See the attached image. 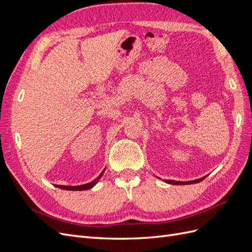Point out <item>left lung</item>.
Instances as JSON below:
<instances>
[{
	"instance_id": "obj_1",
	"label": "left lung",
	"mask_w": 252,
	"mask_h": 252,
	"mask_svg": "<svg viewBox=\"0 0 252 252\" xmlns=\"http://www.w3.org/2000/svg\"><path fill=\"white\" fill-rule=\"evenodd\" d=\"M207 177V175H206ZM206 177H203L201 179H196L193 181H187V182H182V181H174V180H165L167 184H171V185H187V184H194V183H199L203 181Z\"/></svg>"
}]
</instances>
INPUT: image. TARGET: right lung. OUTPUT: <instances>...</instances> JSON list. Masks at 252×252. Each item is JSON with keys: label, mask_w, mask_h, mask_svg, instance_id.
Listing matches in <instances>:
<instances>
[{"label": "right lung", "mask_w": 252, "mask_h": 252, "mask_svg": "<svg viewBox=\"0 0 252 252\" xmlns=\"http://www.w3.org/2000/svg\"><path fill=\"white\" fill-rule=\"evenodd\" d=\"M105 169H106V168H104V170L101 172V174L98 175V177H97L95 180H94V181H91V182L87 183V184H83V185H77V186L56 185V187H58V188H61V189H64V190H72V191H81V190H88V189H91V188H93L94 185H96V183H97L98 181H100V179L103 177V174H104V172H105Z\"/></svg>", "instance_id": "right-lung-1"}]
</instances>
